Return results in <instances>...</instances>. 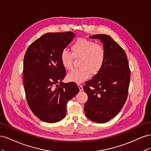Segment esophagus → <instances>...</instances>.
<instances>
[{"label": "esophagus", "instance_id": "esophagus-1", "mask_svg": "<svg viewBox=\"0 0 151 151\" xmlns=\"http://www.w3.org/2000/svg\"><path fill=\"white\" fill-rule=\"evenodd\" d=\"M77 86H78V87H79V88L80 91H82L83 90V85H81V84H77Z\"/></svg>", "mask_w": 151, "mask_h": 151}]
</instances>
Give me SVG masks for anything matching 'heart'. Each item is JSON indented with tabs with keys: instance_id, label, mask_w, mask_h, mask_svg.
Instances as JSON below:
<instances>
[{
	"instance_id": "heart-1",
	"label": "heart",
	"mask_w": 151,
	"mask_h": 151,
	"mask_svg": "<svg viewBox=\"0 0 151 151\" xmlns=\"http://www.w3.org/2000/svg\"><path fill=\"white\" fill-rule=\"evenodd\" d=\"M71 52L72 53L65 49L63 50L60 55V60L65 69L70 70L74 59H80V68L73 70L67 76L68 81L76 83L88 79L91 74H99L106 60V50L102 45L86 38L77 39L72 45Z\"/></svg>"
}]
</instances>
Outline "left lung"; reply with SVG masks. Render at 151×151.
<instances>
[{
    "mask_svg": "<svg viewBox=\"0 0 151 151\" xmlns=\"http://www.w3.org/2000/svg\"><path fill=\"white\" fill-rule=\"evenodd\" d=\"M90 38L101 41L106 57L101 70L83 87L88 96L84 111L89 120L102 123L115 117L124 105L130 72L125 52L110 36L100 34Z\"/></svg>",
    "mask_w": 151,
    "mask_h": 151,
    "instance_id": "left-lung-1",
    "label": "left lung"
}]
</instances>
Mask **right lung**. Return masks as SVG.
<instances>
[{
    "mask_svg": "<svg viewBox=\"0 0 151 151\" xmlns=\"http://www.w3.org/2000/svg\"><path fill=\"white\" fill-rule=\"evenodd\" d=\"M75 36L70 31L48 33L34 41L26 52L23 83L26 101L42 121L55 123L63 119L67 103L79 91L74 82L60 83L66 72L60 55Z\"/></svg>",
    "mask_w": 151,
    "mask_h": 151,
    "instance_id": "1",
    "label": "right lung"
}]
</instances>
